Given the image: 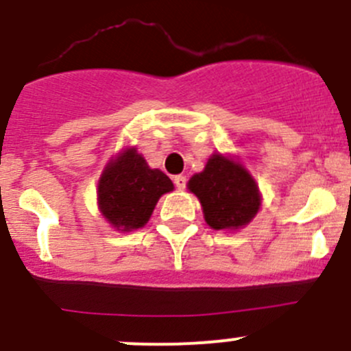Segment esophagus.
Segmentation results:
<instances>
[{"label": "esophagus", "mask_w": 351, "mask_h": 351, "mask_svg": "<svg viewBox=\"0 0 351 351\" xmlns=\"http://www.w3.org/2000/svg\"><path fill=\"white\" fill-rule=\"evenodd\" d=\"M173 183H175V186L178 191H183L186 186V178L183 175H176L175 178H173Z\"/></svg>", "instance_id": "34e87169"}]
</instances>
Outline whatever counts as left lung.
<instances>
[{"label": "left lung", "mask_w": 351, "mask_h": 351, "mask_svg": "<svg viewBox=\"0 0 351 351\" xmlns=\"http://www.w3.org/2000/svg\"><path fill=\"white\" fill-rule=\"evenodd\" d=\"M189 189L199 197L206 221L215 230L244 227L261 204L250 173L220 154L208 160L204 171L192 176Z\"/></svg>", "instance_id": "8db88e82"}]
</instances>
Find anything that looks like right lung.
Wrapping results in <instances>:
<instances>
[{
  "label": "right lung",
  "instance_id": "add662e5",
  "mask_svg": "<svg viewBox=\"0 0 351 351\" xmlns=\"http://www.w3.org/2000/svg\"><path fill=\"white\" fill-rule=\"evenodd\" d=\"M173 191V183L160 169H150L135 149L110 160L98 182L101 215L117 230L130 232L149 221L157 201Z\"/></svg>",
  "mask_w": 351,
  "mask_h": 351
}]
</instances>
